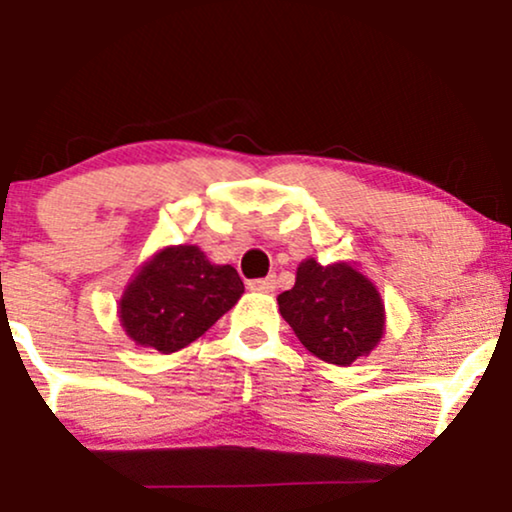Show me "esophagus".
<instances>
[{
  "instance_id": "34e87169",
  "label": "esophagus",
  "mask_w": 512,
  "mask_h": 512,
  "mask_svg": "<svg viewBox=\"0 0 512 512\" xmlns=\"http://www.w3.org/2000/svg\"><path fill=\"white\" fill-rule=\"evenodd\" d=\"M248 289L250 291H257V293H272L276 289V276L269 274V276H264V279L250 281Z\"/></svg>"
}]
</instances>
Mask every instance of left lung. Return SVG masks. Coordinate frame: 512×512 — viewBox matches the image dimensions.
<instances>
[{
	"mask_svg": "<svg viewBox=\"0 0 512 512\" xmlns=\"http://www.w3.org/2000/svg\"><path fill=\"white\" fill-rule=\"evenodd\" d=\"M279 313L310 354L334 366L368 356L383 339L385 305L354 264H298L296 284L279 293Z\"/></svg>",
	"mask_w": 512,
	"mask_h": 512,
	"instance_id": "1",
	"label": "left lung"
}]
</instances>
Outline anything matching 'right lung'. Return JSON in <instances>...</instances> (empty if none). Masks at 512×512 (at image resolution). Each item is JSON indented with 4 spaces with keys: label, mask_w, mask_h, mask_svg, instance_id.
<instances>
[{
    "label": "right lung",
    "mask_w": 512,
    "mask_h": 512,
    "mask_svg": "<svg viewBox=\"0 0 512 512\" xmlns=\"http://www.w3.org/2000/svg\"><path fill=\"white\" fill-rule=\"evenodd\" d=\"M243 291L231 264H211L197 245H170L127 284L120 322L134 344L173 354L202 337Z\"/></svg>",
    "instance_id": "add662e5"
}]
</instances>
